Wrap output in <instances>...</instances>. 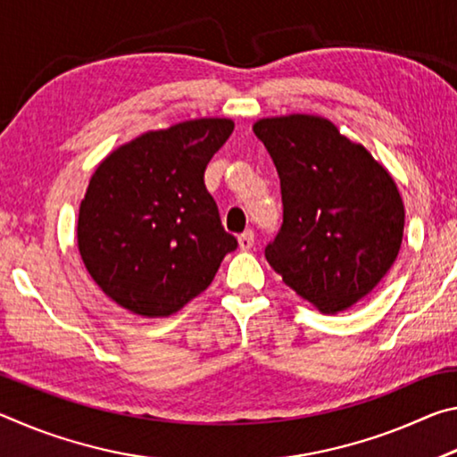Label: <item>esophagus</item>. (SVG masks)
<instances>
[{
    "label": "esophagus",
    "mask_w": 457,
    "mask_h": 457,
    "mask_svg": "<svg viewBox=\"0 0 457 457\" xmlns=\"http://www.w3.org/2000/svg\"><path fill=\"white\" fill-rule=\"evenodd\" d=\"M237 245H239V250H242V252L252 250V245H253V231H244V234L237 237Z\"/></svg>",
    "instance_id": "34e87169"
}]
</instances>
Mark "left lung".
Masks as SVG:
<instances>
[{
  "label": "left lung",
  "instance_id": "8db88e82",
  "mask_svg": "<svg viewBox=\"0 0 457 457\" xmlns=\"http://www.w3.org/2000/svg\"><path fill=\"white\" fill-rule=\"evenodd\" d=\"M280 177L284 221L266 260L316 311L357 304L395 264L405 207L391 173L316 114L253 122Z\"/></svg>",
  "mask_w": 457,
  "mask_h": 457
}]
</instances>
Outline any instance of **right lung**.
I'll list each match as a JSON object with an SVG mask.
<instances>
[{"label": "right lung", "mask_w": 457, "mask_h": 457, "mask_svg": "<svg viewBox=\"0 0 457 457\" xmlns=\"http://www.w3.org/2000/svg\"><path fill=\"white\" fill-rule=\"evenodd\" d=\"M231 119H193L146 130L100 161L80 201V258L108 298L163 319L212 284L237 242L221 228L205 167Z\"/></svg>", "instance_id": "right-lung-1"}]
</instances>
